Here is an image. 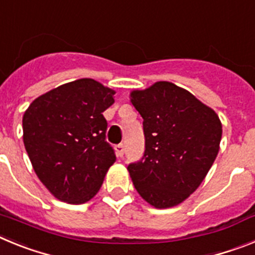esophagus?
Segmentation results:
<instances>
[{
	"label": "esophagus",
	"instance_id": "esophagus-1",
	"mask_svg": "<svg viewBox=\"0 0 255 255\" xmlns=\"http://www.w3.org/2000/svg\"><path fill=\"white\" fill-rule=\"evenodd\" d=\"M115 150H116V154L117 157H123L124 153H125V145L124 144H119V145H116V148H115Z\"/></svg>",
	"mask_w": 255,
	"mask_h": 255
}]
</instances>
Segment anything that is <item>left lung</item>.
<instances>
[{
  "mask_svg": "<svg viewBox=\"0 0 255 255\" xmlns=\"http://www.w3.org/2000/svg\"><path fill=\"white\" fill-rule=\"evenodd\" d=\"M130 102L143 117L145 136L143 158L128 167L132 184L154 208L179 206L199 188L217 157L220 117L170 82L131 91Z\"/></svg>",
  "mask_w": 255,
  "mask_h": 255,
  "instance_id": "1",
  "label": "left lung"
}]
</instances>
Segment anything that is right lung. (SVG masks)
Instances as JSON below:
<instances>
[{
  "label": "right lung",
  "instance_id": "obj_1",
  "mask_svg": "<svg viewBox=\"0 0 255 255\" xmlns=\"http://www.w3.org/2000/svg\"><path fill=\"white\" fill-rule=\"evenodd\" d=\"M115 93L94 79H78L39 96L24 112L22 140L33 170L61 202L87 203L116 161L103 117Z\"/></svg>",
  "mask_w": 255,
  "mask_h": 255
}]
</instances>
